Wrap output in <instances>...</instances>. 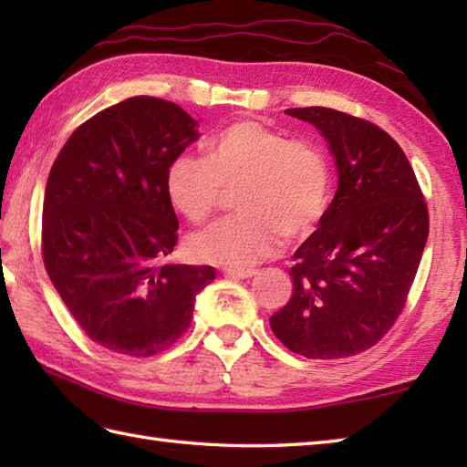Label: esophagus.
I'll use <instances>...</instances> for the list:
<instances>
[{
	"label": "esophagus",
	"mask_w": 467,
	"mask_h": 467,
	"mask_svg": "<svg viewBox=\"0 0 467 467\" xmlns=\"http://www.w3.org/2000/svg\"><path fill=\"white\" fill-rule=\"evenodd\" d=\"M256 269H224L223 275L228 276V279H251V276H254Z\"/></svg>",
	"instance_id": "obj_1"
}]
</instances>
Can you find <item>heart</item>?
Listing matches in <instances>:
<instances>
[{"label": "heart", "mask_w": 467, "mask_h": 467, "mask_svg": "<svg viewBox=\"0 0 467 467\" xmlns=\"http://www.w3.org/2000/svg\"><path fill=\"white\" fill-rule=\"evenodd\" d=\"M204 161L181 154L166 168L168 201L202 223L223 188H236L234 216L188 241L196 261L244 269L279 253L285 233L299 239L321 221L331 198L329 161L309 140H286L256 120H239L202 144Z\"/></svg>", "instance_id": "heart-1"}]
</instances>
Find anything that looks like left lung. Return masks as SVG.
<instances>
[{
  "label": "left lung",
  "instance_id": "left-lung-1",
  "mask_svg": "<svg viewBox=\"0 0 467 467\" xmlns=\"http://www.w3.org/2000/svg\"><path fill=\"white\" fill-rule=\"evenodd\" d=\"M285 112L321 132L339 186L293 254V296L271 329L306 359H341L400 317L428 243V206L408 156L379 126L323 106Z\"/></svg>",
  "mask_w": 467,
  "mask_h": 467
}]
</instances>
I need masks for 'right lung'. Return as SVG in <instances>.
I'll use <instances>...</instances> for the list:
<instances>
[{
	"mask_svg": "<svg viewBox=\"0 0 467 467\" xmlns=\"http://www.w3.org/2000/svg\"><path fill=\"white\" fill-rule=\"evenodd\" d=\"M174 102L134 96L76 128L49 171L44 265L92 341L118 355L168 349L192 321L213 266L162 265L178 241L164 178L198 140Z\"/></svg>",
	"mask_w": 467,
	"mask_h": 467,
	"instance_id": "obj_1",
	"label": "right lung"
}]
</instances>
